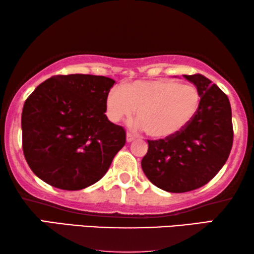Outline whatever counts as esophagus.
Listing matches in <instances>:
<instances>
[{"label": "esophagus", "instance_id": "esophagus-1", "mask_svg": "<svg viewBox=\"0 0 254 254\" xmlns=\"http://www.w3.org/2000/svg\"><path fill=\"white\" fill-rule=\"evenodd\" d=\"M134 140H135V136L133 134H131V133L127 134V142H132V141H134Z\"/></svg>", "mask_w": 254, "mask_h": 254}]
</instances>
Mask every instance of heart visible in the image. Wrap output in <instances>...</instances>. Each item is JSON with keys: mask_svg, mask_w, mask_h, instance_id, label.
<instances>
[{"mask_svg": "<svg viewBox=\"0 0 254 254\" xmlns=\"http://www.w3.org/2000/svg\"><path fill=\"white\" fill-rule=\"evenodd\" d=\"M200 107V94L192 84L171 79L134 81L113 88L106 97L113 122L136 119L146 133L156 139L172 136L187 127Z\"/></svg>", "mask_w": 254, "mask_h": 254, "instance_id": "b5f03b06", "label": "heart"}]
</instances>
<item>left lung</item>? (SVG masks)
<instances>
[{
    "mask_svg": "<svg viewBox=\"0 0 254 254\" xmlns=\"http://www.w3.org/2000/svg\"><path fill=\"white\" fill-rule=\"evenodd\" d=\"M184 78L199 91L198 113L179 133L148 140V151L141 160L148 180L172 193L189 192L207 184L226 163L234 135L226 94L202 74Z\"/></svg>",
    "mask_w": 254,
    "mask_h": 254,
    "instance_id": "left-lung-1",
    "label": "left lung"
}]
</instances>
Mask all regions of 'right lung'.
<instances>
[{
    "label": "right lung",
    "instance_id": "1",
    "mask_svg": "<svg viewBox=\"0 0 254 254\" xmlns=\"http://www.w3.org/2000/svg\"><path fill=\"white\" fill-rule=\"evenodd\" d=\"M115 81L103 75H54L26 99L22 149L44 182L75 191L97 182L126 144L124 128L105 115Z\"/></svg>",
    "mask_w": 254,
    "mask_h": 254
}]
</instances>
